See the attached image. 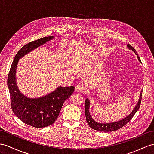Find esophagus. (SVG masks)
I'll use <instances>...</instances> for the list:
<instances>
[{"mask_svg":"<svg viewBox=\"0 0 154 154\" xmlns=\"http://www.w3.org/2000/svg\"><path fill=\"white\" fill-rule=\"evenodd\" d=\"M84 88L83 87V86L81 85H78L76 88H75V90H76V91L78 92V93H82L84 91Z\"/></svg>","mask_w":154,"mask_h":154,"instance_id":"obj_1","label":"esophagus"}]
</instances>
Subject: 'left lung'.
I'll return each mask as SVG.
<instances>
[{
    "instance_id": "1",
    "label": "left lung",
    "mask_w": 154,
    "mask_h": 154,
    "mask_svg": "<svg viewBox=\"0 0 154 154\" xmlns=\"http://www.w3.org/2000/svg\"><path fill=\"white\" fill-rule=\"evenodd\" d=\"M127 47H128L131 50H132L135 54L137 55L138 59L139 60V61L141 63L140 57L138 56V54L137 53V51L134 50V48L131 46L130 44L127 45ZM142 92V91H141ZM142 93H140V95L139 97V100H138V102L135 108H134L132 112L128 116H127L126 118H123V119H121L120 121L116 122L113 123H97L95 122L94 119H93L91 115L89 114V100L88 99H86L85 100V118H86V121H87L89 126L92 128L93 129H95L99 131H105V132H109V131H116L119 129L122 128V127L126 125L127 123H128L132 118L135 114L136 112L139 109L140 106V103H141V99H142Z\"/></svg>"
}]
</instances>
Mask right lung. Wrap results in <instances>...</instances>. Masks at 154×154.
<instances>
[{
	"instance_id": "obj_1",
	"label": "right lung",
	"mask_w": 154,
	"mask_h": 154,
	"mask_svg": "<svg viewBox=\"0 0 154 154\" xmlns=\"http://www.w3.org/2000/svg\"><path fill=\"white\" fill-rule=\"evenodd\" d=\"M53 38L54 36L44 37L22 47L15 56L7 81L13 112L23 123L36 128L53 124L58 118L63 103L74 91V86L59 87L46 96L30 99L22 95L17 88L16 72L19 59Z\"/></svg>"
}]
</instances>
